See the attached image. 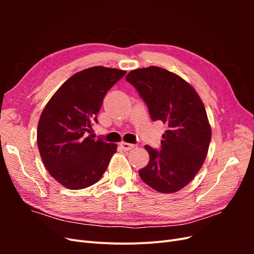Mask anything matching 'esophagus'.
I'll return each instance as SVG.
<instances>
[{"label":"esophagus","mask_w":254,"mask_h":254,"mask_svg":"<svg viewBox=\"0 0 254 254\" xmlns=\"http://www.w3.org/2000/svg\"><path fill=\"white\" fill-rule=\"evenodd\" d=\"M120 146H121V147H122L123 149H124V150H130V149H132V148L134 147L133 144L126 143V142H121V143H120Z\"/></svg>","instance_id":"esophagus-1"}]
</instances>
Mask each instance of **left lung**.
I'll return each instance as SVG.
<instances>
[{"label":"left lung","instance_id":"8db88e82","mask_svg":"<svg viewBox=\"0 0 254 254\" xmlns=\"http://www.w3.org/2000/svg\"><path fill=\"white\" fill-rule=\"evenodd\" d=\"M148 107L152 121L167 130L161 149L146 145L149 162L139 171L141 179L160 193H175L194 179L211 142L212 130L203 103L180 76L159 66L133 70L126 76Z\"/></svg>","mask_w":254,"mask_h":254}]
</instances>
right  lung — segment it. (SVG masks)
Returning <instances> with one entry per match:
<instances>
[{"mask_svg": "<svg viewBox=\"0 0 254 254\" xmlns=\"http://www.w3.org/2000/svg\"><path fill=\"white\" fill-rule=\"evenodd\" d=\"M126 71L92 66L71 76L44 107L37 143L44 166L61 186L86 189L102 178L118 145L87 136L107 92Z\"/></svg>", "mask_w": 254, "mask_h": 254, "instance_id": "right-lung-1", "label": "right lung"}]
</instances>
